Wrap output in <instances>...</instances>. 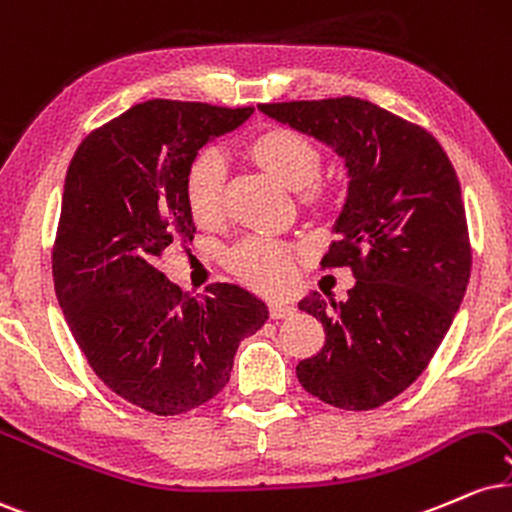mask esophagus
I'll list each match as a JSON object with an SVG mask.
<instances>
[{"label": "esophagus", "instance_id": "obj_1", "mask_svg": "<svg viewBox=\"0 0 512 512\" xmlns=\"http://www.w3.org/2000/svg\"><path fill=\"white\" fill-rule=\"evenodd\" d=\"M268 311H270V318H287L294 314V306L287 302H270Z\"/></svg>", "mask_w": 512, "mask_h": 512}]
</instances>
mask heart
I'll return each mask as SVG.
<instances>
[{
  "label": "heart",
  "instance_id": "1",
  "mask_svg": "<svg viewBox=\"0 0 512 512\" xmlns=\"http://www.w3.org/2000/svg\"><path fill=\"white\" fill-rule=\"evenodd\" d=\"M244 155L287 189L299 191V203L314 220L323 222L338 215V194L318 182L326 153L314 138L287 126H273L251 138ZM184 201L189 215L203 230H215L225 222V167L210 150L191 160L184 174ZM297 261L299 254L290 244L246 239L230 251L227 266L251 290L278 294L292 285Z\"/></svg>",
  "mask_w": 512,
  "mask_h": 512
}]
</instances>
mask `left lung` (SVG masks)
<instances>
[{"instance_id": "obj_1", "label": "left lung", "mask_w": 512, "mask_h": 512, "mask_svg": "<svg viewBox=\"0 0 512 512\" xmlns=\"http://www.w3.org/2000/svg\"><path fill=\"white\" fill-rule=\"evenodd\" d=\"M345 160L338 242L323 268H352L347 302L311 292L299 309L323 323L321 352L297 364L306 393L340 410H374L410 388L446 338L472 268L465 203L446 150L422 126L369 100L258 105Z\"/></svg>"}]
</instances>
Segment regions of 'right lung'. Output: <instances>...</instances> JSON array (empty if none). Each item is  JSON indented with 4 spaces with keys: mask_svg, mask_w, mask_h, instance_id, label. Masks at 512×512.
<instances>
[{
    "mask_svg": "<svg viewBox=\"0 0 512 512\" xmlns=\"http://www.w3.org/2000/svg\"><path fill=\"white\" fill-rule=\"evenodd\" d=\"M254 107L148 100L90 131L69 162L52 249L59 306L90 369L141 410L174 417L225 388L239 342L268 306L230 282L189 294L160 273L191 242L184 174Z\"/></svg>",
    "mask_w": 512,
    "mask_h": 512,
    "instance_id": "obj_1",
    "label": "right lung"
}]
</instances>
